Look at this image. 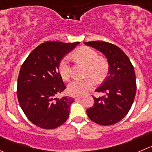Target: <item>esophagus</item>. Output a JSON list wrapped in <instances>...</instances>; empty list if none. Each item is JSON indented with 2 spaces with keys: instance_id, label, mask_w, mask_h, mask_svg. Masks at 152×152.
Instances as JSON below:
<instances>
[{
  "instance_id": "1",
  "label": "esophagus",
  "mask_w": 152,
  "mask_h": 152,
  "mask_svg": "<svg viewBox=\"0 0 152 152\" xmlns=\"http://www.w3.org/2000/svg\"><path fill=\"white\" fill-rule=\"evenodd\" d=\"M82 96H75L74 97L75 100H79V99H82Z\"/></svg>"
}]
</instances>
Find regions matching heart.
Returning a JSON list of instances; mask_svg holds the SVG:
<instances>
[{
	"mask_svg": "<svg viewBox=\"0 0 152 152\" xmlns=\"http://www.w3.org/2000/svg\"><path fill=\"white\" fill-rule=\"evenodd\" d=\"M74 58L77 62L87 65V76H92L85 79L73 81L69 85L68 92L73 96H83L93 90L96 85V79L102 81L105 78L108 72V63L104 58L99 56V54L92 48L84 47L74 54ZM70 57H64L58 64V70L63 80L69 81L71 77ZM94 76V78L92 77Z\"/></svg>",
	"mask_w": 152,
	"mask_h": 152,
	"instance_id": "heart-1",
	"label": "heart"
}]
</instances>
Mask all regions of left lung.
Returning <instances> with one entry per match:
<instances>
[{
    "instance_id": "8db88e82",
    "label": "left lung",
    "mask_w": 152,
    "mask_h": 152,
    "mask_svg": "<svg viewBox=\"0 0 152 152\" xmlns=\"http://www.w3.org/2000/svg\"><path fill=\"white\" fill-rule=\"evenodd\" d=\"M84 43L102 53L109 65L108 76L95 91L106 95L94 96V106L87 109V114L97 124L111 126L124 118L133 104L137 90L134 69L129 57L116 45L102 41Z\"/></svg>"
}]
</instances>
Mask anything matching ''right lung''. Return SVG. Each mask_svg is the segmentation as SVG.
<instances>
[{"label": "right lung", "instance_id": "obj_1", "mask_svg": "<svg viewBox=\"0 0 152 152\" xmlns=\"http://www.w3.org/2000/svg\"><path fill=\"white\" fill-rule=\"evenodd\" d=\"M79 44L46 42L35 48L21 65L18 78V99L28 120L38 127L56 129L68 118L74 99L57 97L66 88L58 64Z\"/></svg>", "mask_w": 152, "mask_h": 152}]
</instances>
